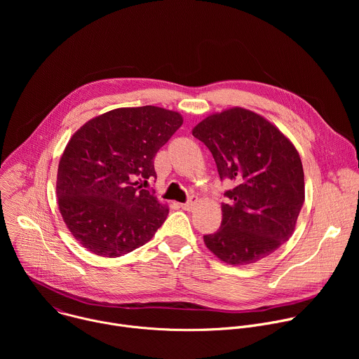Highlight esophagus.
<instances>
[{
    "label": "esophagus",
    "instance_id": "1",
    "mask_svg": "<svg viewBox=\"0 0 359 359\" xmlns=\"http://www.w3.org/2000/svg\"><path fill=\"white\" fill-rule=\"evenodd\" d=\"M196 203H197V196H190L189 198H187V201L186 203H183L182 204V209L183 210H187V212H191L193 209H194V206H196Z\"/></svg>",
    "mask_w": 359,
    "mask_h": 359
}]
</instances>
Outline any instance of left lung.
I'll return each mask as SVG.
<instances>
[{
	"label": "left lung",
	"mask_w": 359,
	"mask_h": 359,
	"mask_svg": "<svg viewBox=\"0 0 359 359\" xmlns=\"http://www.w3.org/2000/svg\"><path fill=\"white\" fill-rule=\"evenodd\" d=\"M193 136L212 151L224 191L220 230L203 236L233 266L257 263L291 237L304 204V170L292 143L269 121L233 108L208 116Z\"/></svg>",
	"instance_id": "left-lung-1"
}]
</instances>
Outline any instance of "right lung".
I'll list each match as a JSON object with an SVG mask.
<instances>
[{
  "mask_svg": "<svg viewBox=\"0 0 359 359\" xmlns=\"http://www.w3.org/2000/svg\"><path fill=\"white\" fill-rule=\"evenodd\" d=\"M177 112L119 108L85 123L58 166L57 196L72 236L90 252L119 257L147 243L168 217L155 191V156L182 126Z\"/></svg>",
  "mask_w": 359,
  "mask_h": 359,
  "instance_id": "obj_1",
  "label": "right lung"
}]
</instances>
